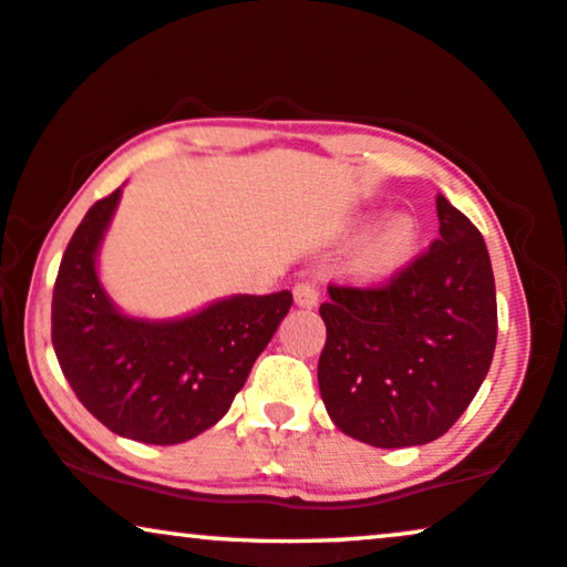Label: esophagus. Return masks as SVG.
Masks as SVG:
<instances>
[{"label":"esophagus","instance_id":"esophagus-1","mask_svg":"<svg viewBox=\"0 0 567 567\" xmlns=\"http://www.w3.org/2000/svg\"><path fill=\"white\" fill-rule=\"evenodd\" d=\"M292 296H296V303L303 306V308H313L319 303V285L313 282V279H300L296 282V288H292Z\"/></svg>","mask_w":567,"mask_h":567}]
</instances>
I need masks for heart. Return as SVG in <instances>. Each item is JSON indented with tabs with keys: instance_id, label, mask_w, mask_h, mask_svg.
<instances>
[{
	"instance_id": "obj_1",
	"label": "heart",
	"mask_w": 567,
	"mask_h": 567,
	"mask_svg": "<svg viewBox=\"0 0 567 567\" xmlns=\"http://www.w3.org/2000/svg\"><path fill=\"white\" fill-rule=\"evenodd\" d=\"M419 248V225L405 214L390 219L379 230L361 256V271L367 277H390L405 267Z\"/></svg>"
}]
</instances>
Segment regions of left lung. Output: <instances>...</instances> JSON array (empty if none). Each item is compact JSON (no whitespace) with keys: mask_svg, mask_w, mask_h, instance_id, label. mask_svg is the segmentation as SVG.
I'll list each match as a JSON object with an SVG mask.
<instances>
[{"mask_svg":"<svg viewBox=\"0 0 567 567\" xmlns=\"http://www.w3.org/2000/svg\"><path fill=\"white\" fill-rule=\"evenodd\" d=\"M440 238L384 285H329L319 390L334 426L374 447L447 432L476 398L497 346L489 250L436 196Z\"/></svg>","mask_w":567,"mask_h":567,"instance_id":"1","label":"left lung"}]
</instances>
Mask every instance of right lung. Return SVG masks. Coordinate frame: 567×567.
Segmentation results:
<instances>
[{"instance_id":"add662e5","label":"right lung","mask_w":567,"mask_h":567,"mask_svg":"<svg viewBox=\"0 0 567 567\" xmlns=\"http://www.w3.org/2000/svg\"><path fill=\"white\" fill-rule=\"evenodd\" d=\"M117 200L120 188L96 200L64 248L52 296V346L78 400L110 432L177 444L230 411L292 296H233L175 321L125 317L96 275Z\"/></svg>"}]
</instances>
